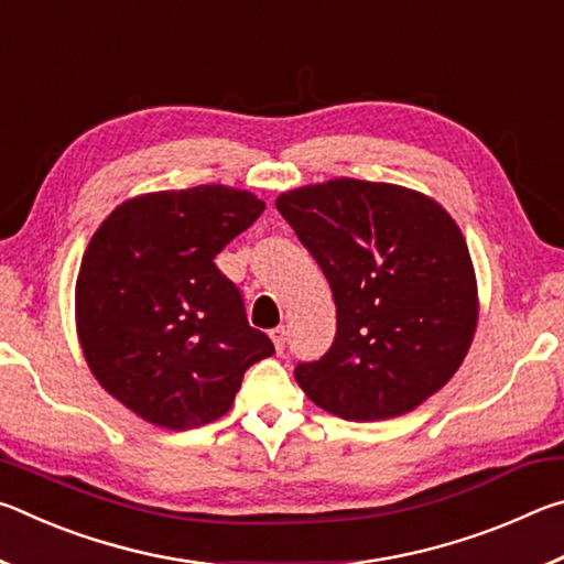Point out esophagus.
Returning a JSON list of instances; mask_svg holds the SVG:
<instances>
[{
  "label": "esophagus",
  "mask_w": 564,
  "mask_h": 564,
  "mask_svg": "<svg viewBox=\"0 0 564 564\" xmlns=\"http://www.w3.org/2000/svg\"><path fill=\"white\" fill-rule=\"evenodd\" d=\"M271 340H273L275 350H283V348H285V328H283V326L273 328V330H271Z\"/></svg>",
  "instance_id": "1"
}]
</instances>
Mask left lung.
Masks as SVG:
<instances>
[{
	"label": "left lung",
	"mask_w": 564,
	"mask_h": 564,
	"mask_svg": "<svg viewBox=\"0 0 564 564\" xmlns=\"http://www.w3.org/2000/svg\"><path fill=\"white\" fill-rule=\"evenodd\" d=\"M336 301V338L295 383L343 420L403 415L460 368L477 326L470 251L445 208L417 191L333 178L275 198Z\"/></svg>",
	"instance_id": "1"
}]
</instances>
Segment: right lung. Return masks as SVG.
Wrapping results in <instances>:
<instances>
[{"mask_svg":"<svg viewBox=\"0 0 564 564\" xmlns=\"http://www.w3.org/2000/svg\"><path fill=\"white\" fill-rule=\"evenodd\" d=\"M248 191L206 184L129 198L91 236L76 333L94 378L147 423L191 431L228 413L273 356L214 259L263 214Z\"/></svg>","mask_w":564,"mask_h":564,"instance_id":"add662e5","label":"right lung"}]
</instances>
